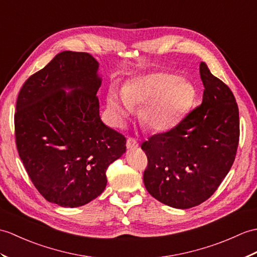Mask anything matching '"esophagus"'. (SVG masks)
<instances>
[{"instance_id": "34e87169", "label": "esophagus", "mask_w": 257, "mask_h": 257, "mask_svg": "<svg viewBox=\"0 0 257 257\" xmlns=\"http://www.w3.org/2000/svg\"><path fill=\"white\" fill-rule=\"evenodd\" d=\"M126 146H127V149H129V150H133V149H137L139 147V143L134 138H128Z\"/></svg>"}]
</instances>
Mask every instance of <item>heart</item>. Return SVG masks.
Returning <instances> with one entry per match:
<instances>
[{
    "label": "heart",
    "instance_id": "1",
    "mask_svg": "<svg viewBox=\"0 0 257 257\" xmlns=\"http://www.w3.org/2000/svg\"><path fill=\"white\" fill-rule=\"evenodd\" d=\"M197 96L192 82L180 79L176 74L159 72L140 76L121 89V98L110 92L106 107L110 120L121 126L131 110L141 106L140 119L157 133L174 128L192 108Z\"/></svg>",
    "mask_w": 257,
    "mask_h": 257
}]
</instances>
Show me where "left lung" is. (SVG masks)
I'll list each match as a JSON object with an SVG mask.
<instances>
[{
    "mask_svg": "<svg viewBox=\"0 0 257 257\" xmlns=\"http://www.w3.org/2000/svg\"><path fill=\"white\" fill-rule=\"evenodd\" d=\"M202 103L176 127L141 145L148 166L147 190L157 200L178 209L206 201L234 162L240 137L238 108L228 85L199 65Z\"/></svg>",
    "mask_w": 257,
    "mask_h": 257,
    "instance_id": "8db88e82",
    "label": "left lung"
}]
</instances>
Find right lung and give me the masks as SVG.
<instances>
[{"mask_svg":"<svg viewBox=\"0 0 257 257\" xmlns=\"http://www.w3.org/2000/svg\"><path fill=\"white\" fill-rule=\"evenodd\" d=\"M97 71L89 53L63 51L28 77L17 97L20 158L38 192L61 207L98 197L107 168L126 152V138L99 117Z\"/></svg>","mask_w":257,"mask_h":257,"instance_id":"obj_1","label":"right lung"}]
</instances>
